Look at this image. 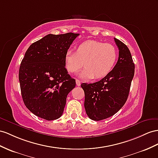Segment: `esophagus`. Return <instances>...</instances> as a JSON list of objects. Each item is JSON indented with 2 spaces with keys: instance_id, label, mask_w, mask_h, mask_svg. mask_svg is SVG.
<instances>
[{
  "instance_id": "34e87169",
  "label": "esophagus",
  "mask_w": 158,
  "mask_h": 158,
  "mask_svg": "<svg viewBox=\"0 0 158 158\" xmlns=\"http://www.w3.org/2000/svg\"><path fill=\"white\" fill-rule=\"evenodd\" d=\"M75 81H76L77 85V86H80V85H81V81H79V79H77Z\"/></svg>"
}]
</instances>
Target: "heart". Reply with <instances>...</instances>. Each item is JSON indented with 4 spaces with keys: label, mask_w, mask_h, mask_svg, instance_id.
<instances>
[{
    "label": "heart",
    "mask_w": 158,
    "mask_h": 158,
    "mask_svg": "<svg viewBox=\"0 0 158 158\" xmlns=\"http://www.w3.org/2000/svg\"><path fill=\"white\" fill-rule=\"evenodd\" d=\"M118 58L115 47L110 43L89 40L79 44L76 52L68 50L64 56L65 69L76 73L83 66L79 77L84 79L102 78L112 70Z\"/></svg>",
    "instance_id": "obj_1"
}]
</instances>
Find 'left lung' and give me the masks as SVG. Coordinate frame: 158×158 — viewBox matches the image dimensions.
<instances>
[{
  "mask_svg": "<svg viewBox=\"0 0 158 158\" xmlns=\"http://www.w3.org/2000/svg\"><path fill=\"white\" fill-rule=\"evenodd\" d=\"M114 40L119 48V58L114 68L98 82L81 85L85 92L86 114L94 121L110 118L123 106L134 76L135 64L128 47L118 39Z\"/></svg>",
  "mask_w": 158,
  "mask_h": 158,
  "instance_id": "8db88e82",
  "label": "left lung"
}]
</instances>
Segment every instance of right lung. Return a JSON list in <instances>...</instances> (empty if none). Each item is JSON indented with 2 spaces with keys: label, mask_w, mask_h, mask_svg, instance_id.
Here are the masks:
<instances>
[{
  "label": "right lung",
  "mask_w": 158,
  "mask_h": 158,
  "mask_svg": "<svg viewBox=\"0 0 158 158\" xmlns=\"http://www.w3.org/2000/svg\"><path fill=\"white\" fill-rule=\"evenodd\" d=\"M79 34H48L28 48L19 68L23 100L31 112L48 121L59 118L67 95L75 87L64 56Z\"/></svg>",
  "instance_id": "add662e5"
}]
</instances>
